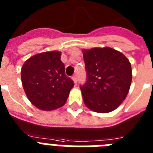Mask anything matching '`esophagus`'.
I'll list each match as a JSON object with an SVG mask.
<instances>
[{
	"mask_svg": "<svg viewBox=\"0 0 153 153\" xmlns=\"http://www.w3.org/2000/svg\"><path fill=\"white\" fill-rule=\"evenodd\" d=\"M71 79H72V80H73V82H74V84H76L77 83V81H78V80H77V76H76V75H74V76L72 77Z\"/></svg>",
	"mask_w": 153,
	"mask_h": 153,
	"instance_id": "obj_1",
	"label": "esophagus"
}]
</instances>
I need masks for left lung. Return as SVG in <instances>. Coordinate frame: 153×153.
I'll return each instance as SVG.
<instances>
[{
	"label": "left lung",
	"instance_id": "1",
	"mask_svg": "<svg viewBox=\"0 0 153 153\" xmlns=\"http://www.w3.org/2000/svg\"><path fill=\"white\" fill-rule=\"evenodd\" d=\"M82 51L87 81L80 88L86 106L101 114L116 109L129 91L133 77L130 62L109 47Z\"/></svg>",
	"mask_w": 153,
	"mask_h": 153
}]
</instances>
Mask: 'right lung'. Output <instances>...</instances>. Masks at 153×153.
<instances>
[{
  "instance_id": "obj_1",
  "label": "right lung",
  "mask_w": 153,
  "mask_h": 153,
  "mask_svg": "<svg viewBox=\"0 0 153 153\" xmlns=\"http://www.w3.org/2000/svg\"><path fill=\"white\" fill-rule=\"evenodd\" d=\"M61 51L32 55L23 64L21 82L25 94L34 106L51 111L63 106L74 82L65 74Z\"/></svg>"
}]
</instances>
